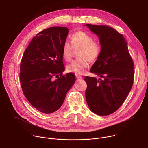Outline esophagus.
Masks as SVG:
<instances>
[{
  "instance_id": "obj_1",
  "label": "esophagus",
  "mask_w": 148,
  "mask_h": 148,
  "mask_svg": "<svg viewBox=\"0 0 148 148\" xmlns=\"http://www.w3.org/2000/svg\"><path fill=\"white\" fill-rule=\"evenodd\" d=\"M76 76V78L77 79H82V76H80V75H75Z\"/></svg>"
}]
</instances>
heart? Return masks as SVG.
Listing matches in <instances>:
<instances>
[{
    "label": "heart",
    "instance_id": "heart-1",
    "mask_svg": "<svg viewBox=\"0 0 148 148\" xmlns=\"http://www.w3.org/2000/svg\"><path fill=\"white\" fill-rule=\"evenodd\" d=\"M71 43L66 41L62 47V55L64 59L69 61L73 56L74 49L79 50L78 59L73 61L67 66L68 72L77 75L83 74L89 66V60L94 61L99 57L101 46L93 37L84 32H77L71 36Z\"/></svg>",
    "mask_w": 148,
    "mask_h": 148
}]
</instances>
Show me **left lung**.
<instances>
[{
	"label": "left lung",
	"instance_id": "1",
	"mask_svg": "<svg viewBox=\"0 0 148 148\" xmlns=\"http://www.w3.org/2000/svg\"><path fill=\"white\" fill-rule=\"evenodd\" d=\"M84 26L99 37L101 53L90 71L103 78H84L87 84L86 101L94 114L108 115L121 106L132 88L134 62L122 34L108 26Z\"/></svg>",
	"mask_w": 148,
	"mask_h": 148
}]
</instances>
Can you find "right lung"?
<instances>
[{
    "instance_id": "right-lung-1",
    "label": "right lung",
    "mask_w": 148,
    "mask_h": 148,
    "mask_svg": "<svg viewBox=\"0 0 148 148\" xmlns=\"http://www.w3.org/2000/svg\"><path fill=\"white\" fill-rule=\"evenodd\" d=\"M68 33L64 27L45 29L33 37L21 61L20 81L23 94L42 113L58 110L75 81L73 73L62 75L65 70L62 47ZM54 76L58 78L53 80Z\"/></svg>"
}]
</instances>
